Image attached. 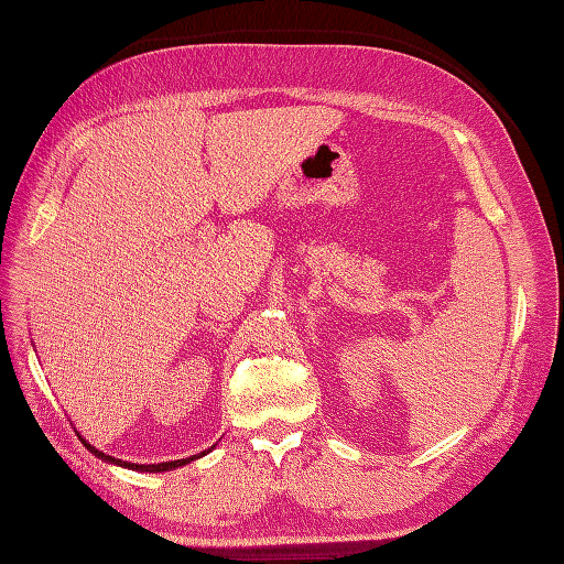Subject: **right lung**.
Returning <instances> with one entry per match:
<instances>
[{"label":"right lung","mask_w":564,"mask_h":564,"mask_svg":"<svg viewBox=\"0 0 564 564\" xmlns=\"http://www.w3.org/2000/svg\"><path fill=\"white\" fill-rule=\"evenodd\" d=\"M82 442H84V447L94 454V456H98V459H102L105 464H112V466H122V468H132V470H139V474H163V470H173V468H180V466H187L189 462H194V459H202V456H206L208 452L212 449H206V452H199V454H194V456H187V459H177V462H163V464H132V462H122V459H115V456H110V454H105V452H100V449H96L94 444L90 442H86L84 437H82Z\"/></svg>","instance_id":"obj_1"}]
</instances>
